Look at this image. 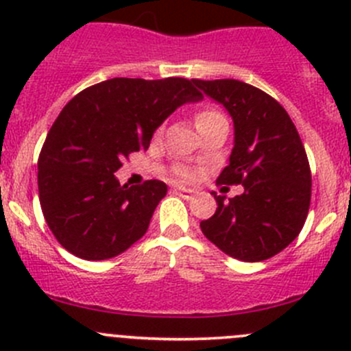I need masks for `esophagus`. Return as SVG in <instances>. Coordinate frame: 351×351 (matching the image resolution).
I'll list each match as a JSON object with an SVG mask.
<instances>
[{
	"instance_id": "34e87169",
	"label": "esophagus",
	"mask_w": 351,
	"mask_h": 351,
	"mask_svg": "<svg viewBox=\"0 0 351 351\" xmlns=\"http://www.w3.org/2000/svg\"><path fill=\"white\" fill-rule=\"evenodd\" d=\"M175 192L178 193L180 197L186 198V200H190V198H193L197 195V190H192V189H185V186H176Z\"/></svg>"
}]
</instances>
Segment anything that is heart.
<instances>
[{
  "mask_svg": "<svg viewBox=\"0 0 351 351\" xmlns=\"http://www.w3.org/2000/svg\"><path fill=\"white\" fill-rule=\"evenodd\" d=\"M214 115H219V113L214 112V110H204V112H200L197 115V122H202V120L208 119V117H214Z\"/></svg>",
  "mask_w": 351,
  "mask_h": 351,
  "instance_id": "1",
  "label": "heart"
}]
</instances>
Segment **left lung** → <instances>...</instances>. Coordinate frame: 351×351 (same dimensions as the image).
<instances>
[{
    "label": "left lung",
    "instance_id": "1",
    "mask_svg": "<svg viewBox=\"0 0 351 351\" xmlns=\"http://www.w3.org/2000/svg\"><path fill=\"white\" fill-rule=\"evenodd\" d=\"M228 110L234 147L217 182L241 195H214L217 210L200 222L205 238L229 256L263 261L299 236L311 204V168L289 113L265 91L238 80H192Z\"/></svg>",
    "mask_w": 351,
    "mask_h": 351
}]
</instances>
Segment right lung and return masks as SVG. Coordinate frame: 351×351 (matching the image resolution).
<instances>
[{"label": "right lung", "mask_w": 351, "mask_h": 351, "mask_svg": "<svg viewBox=\"0 0 351 351\" xmlns=\"http://www.w3.org/2000/svg\"><path fill=\"white\" fill-rule=\"evenodd\" d=\"M202 93L185 77H113L77 93L62 108L38 156V198L52 234L69 253L108 260L146 234L168 186L147 180L120 185L113 173L147 149L154 130Z\"/></svg>", "instance_id": "add662e5"}]
</instances>
